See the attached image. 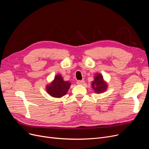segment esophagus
<instances>
[{
    "label": "esophagus",
    "mask_w": 149,
    "mask_h": 149,
    "mask_svg": "<svg viewBox=\"0 0 149 149\" xmlns=\"http://www.w3.org/2000/svg\"><path fill=\"white\" fill-rule=\"evenodd\" d=\"M84 82H85V81H84L83 80H78L77 81V83L78 84V85H83V84L84 83Z\"/></svg>",
    "instance_id": "esophagus-1"
}]
</instances>
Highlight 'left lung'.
Wrapping results in <instances>:
<instances>
[{"instance_id": "obj_1", "label": "left lung", "mask_w": 149, "mask_h": 149, "mask_svg": "<svg viewBox=\"0 0 149 149\" xmlns=\"http://www.w3.org/2000/svg\"><path fill=\"white\" fill-rule=\"evenodd\" d=\"M107 87V83L103 81V77L100 74H96L94 80L92 83V88L95 93H100L106 90Z\"/></svg>"}]
</instances>
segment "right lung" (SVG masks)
<instances>
[{
	"mask_svg": "<svg viewBox=\"0 0 149 149\" xmlns=\"http://www.w3.org/2000/svg\"><path fill=\"white\" fill-rule=\"evenodd\" d=\"M70 85V82L64 81L60 75H57L50 85L47 86L46 90L51 96L60 98L67 94Z\"/></svg>",
	"mask_w": 149,
	"mask_h": 149,
	"instance_id": "1",
	"label": "right lung"
}]
</instances>
